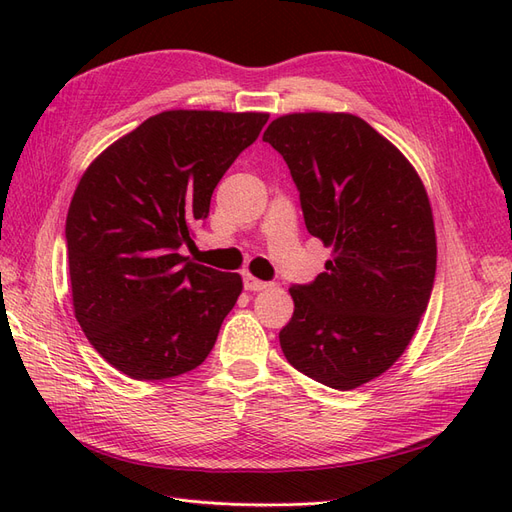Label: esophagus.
I'll use <instances>...</instances> for the list:
<instances>
[{
  "label": "esophagus",
  "mask_w": 512,
  "mask_h": 512,
  "mask_svg": "<svg viewBox=\"0 0 512 512\" xmlns=\"http://www.w3.org/2000/svg\"><path fill=\"white\" fill-rule=\"evenodd\" d=\"M269 284L267 282H262V280H256L254 275H243V288L245 290H250V292H258V290H265Z\"/></svg>",
  "instance_id": "34e87169"
}]
</instances>
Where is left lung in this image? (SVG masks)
I'll return each mask as SVG.
<instances>
[{
    "label": "left lung",
    "mask_w": 512,
    "mask_h": 512,
    "mask_svg": "<svg viewBox=\"0 0 512 512\" xmlns=\"http://www.w3.org/2000/svg\"><path fill=\"white\" fill-rule=\"evenodd\" d=\"M290 168L307 232L333 247L314 282L290 286L288 363L337 391L378 378L425 314L436 230L423 181L401 151L348 113H292L262 134Z\"/></svg>",
    "instance_id": "1"
}]
</instances>
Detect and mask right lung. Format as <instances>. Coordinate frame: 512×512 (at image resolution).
Instances as JSON below:
<instances>
[{
    "label": "right lung",
    "mask_w": 512,
    "mask_h": 512,
    "mask_svg": "<svg viewBox=\"0 0 512 512\" xmlns=\"http://www.w3.org/2000/svg\"><path fill=\"white\" fill-rule=\"evenodd\" d=\"M267 113L164 111L89 164L66 220L74 316L106 363L164 380L207 359L243 282L183 256Z\"/></svg>",
    "instance_id": "obj_1"
}]
</instances>
